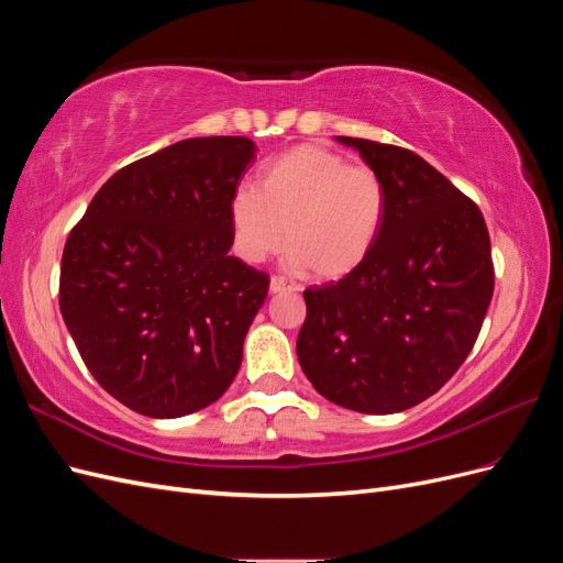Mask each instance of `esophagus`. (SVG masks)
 I'll use <instances>...</instances> for the list:
<instances>
[{
    "instance_id": "obj_1",
    "label": "esophagus",
    "mask_w": 563,
    "mask_h": 563,
    "mask_svg": "<svg viewBox=\"0 0 563 563\" xmlns=\"http://www.w3.org/2000/svg\"><path fill=\"white\" fill-rule=\"evenodd\" d=\"M286 291H294V286L286 284L282 277L269 279V294H286Z\"/></svg>"
}]
</instances>
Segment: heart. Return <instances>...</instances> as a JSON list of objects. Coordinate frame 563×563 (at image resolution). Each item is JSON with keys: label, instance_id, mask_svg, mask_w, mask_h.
Segmentation results:
<instances>
[{"label": "heart", "instance_id": "obj_1", "mask_svg": "<svg viewBox=\"0 0 563 563\" xmlns=\"http://www.w3.org/2000/svg\"><path fill=\"white\" fill-rule=\"evenodd\" d=\"M387 216V185L371 166L323 145H298L269 162L258 187L230 197L234 242L249 263L288 249V267L335 282L360 269Z\"/></svg>", "mask_w": 563, "mask_h": 563}]
</instances>
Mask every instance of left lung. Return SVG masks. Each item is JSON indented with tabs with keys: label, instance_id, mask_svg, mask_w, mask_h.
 Listing matches in <instances>:
<instances>
[{
	"label": "left lung",
	"instance_id": "8db88e82",
	"mask_svg": "<svg viewBox=\"0 0 563 563\" xmlns=\"http://www.w3.org/2000/svg\"><path fill=\"white\" fill-rule=\"evenodd\" d=\"M387 185V216L360 269L305 291L298 362L321 397L399 413L463 366L493 298L479 207L416 152L338 135Z\"/></svg>",
	"mask_w": 563,
	"mask_h": 563
}]
</instances>
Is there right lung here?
Wrapping results in <instances>:
<instances>
[{
  "label": "right lung",
  "instance_id": "add662e5",
  "mask_svg": "<svg viewBox=\"0 0 563 563\" xmlns=\"http://www.w3.org/2000/svg\"><path fill=\"white\" fill-rule=\"evenodd\" d=\"M255 145L185 139L100 187L67 236L60 314L91 376L147 418L218 401L269 279L230 255V197Z\"/></svg>",
  "mask_w": 563,
  "mask_h": 563
}]
</instances>
